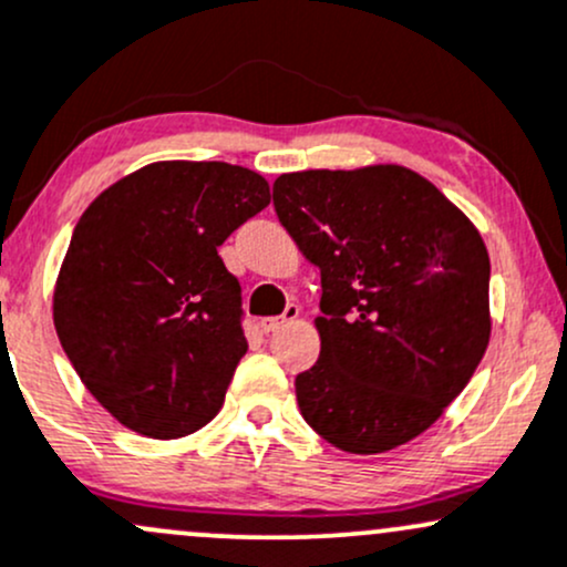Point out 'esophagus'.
Masks as SVG:
<instances>
[{
    "label": "esophagus",
    "mask_w": 567,
    "mask_h": 567,
    "mask_svg": "<svg viewBox=\"0 0 567 567\" xmlns=\"http://www.w3.org/2000/svg\"><path fill=\"white\" fill-rule=\"evenodd\" d=\"M296 317H298V307L296 303H288V307H285V312L279 317H264V320H260V331L264 333L279 331V328H285L288 322H293Z\"/></svg>",
    "instance_id": "34e87169"
}]
</instances>
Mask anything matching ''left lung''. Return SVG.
Wrapping results in <instances>:
<instances>
[{
  "label": "left lung",
  "instance_id": "left-lung-1",
  "mask_svg": "<svg viewBox=\"0 0 567 567\" xmlns=\"http://www.w3.org/2000/svg\"><path fill=\"white\" fill-rule=\"evenodd\" d=\"M274 209L320 269V358L303 420L352 455L395 450L463 393L489 341V255L425 177L395 164L279 174Z\"/></svg>",
  "mask_w": 567,
  "mask_h": 567
}]
</instances>
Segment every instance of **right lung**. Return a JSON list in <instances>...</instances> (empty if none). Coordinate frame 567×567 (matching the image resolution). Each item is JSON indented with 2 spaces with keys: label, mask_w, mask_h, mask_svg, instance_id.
Instances as JSON below:
<instances>
[{
  "label": "right lung",
  "mask_w": 567,
  "mask_h": 567,
  "mask_svg": "<svg viewBox=\"0 0 567 567\" xmlns=\"http://www.w3.org/2000/svg\"><path fill=\"white\" fill-rule=\"evenodd\" d=\"M269 202V183L245 166L158 161L78 220L53 293L55 333L121 425L179 439L220 412L247 339L241 285L217 247Z\"/></svg>",
  "instance_id": "1"
}]
</instances>
